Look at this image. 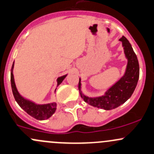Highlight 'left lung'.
Here are the masks:
<instances>
[{"instance_id": "left-lung-1", "label": "left lung", "mask_w": 154, "mask_h": 154, "mask_svg": "<svg viewBox=\"0 0 154 154\" xmlns=\"http://www.w3.org/2000/svg\"><path fill=\"white\" fill-rule=\"evenodd\" d=\"M119 40L122 42L125 56L128 60L125 72L118 81L106 91L104 95L97 97L85 96L81 91L82 83L80 78L78 88L80 96L90 106L108 111L114 109L125 103L131 97L137 87L140 77V66L137 57L125 37L122 36Z\"/></svg>"}]
</instances>
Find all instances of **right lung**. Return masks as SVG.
Wrapping results in <instances>:
<instances>
[{
    "label": "right lung",
    "mask_w": 154,
    "mask_h": 154,
    "mask_svg": "<svg viewBox=\"0 0 154 154\" xmlns=\"http://www.w3.org/2000/svg\"><path fill=\"white\" fill-rule=\"evenodd\" d=\"M14 63V62H13L12 69H11V85H12L13 95H14V97L17 104L27 114H29L31 116L35 118L38 120H45V119H47L51 117L53 115V114H54V112H55L57 109V103L55 102H53V103H47V104H38V103L23 97L17 91L15 82H14V75H13ZM66 76H67V74L61 76L57 79V87L63 81ZM56 89L54 92L56 91Z\"/></svg>",
    "instance_id": "right-lung-1"
}]
</instances>
